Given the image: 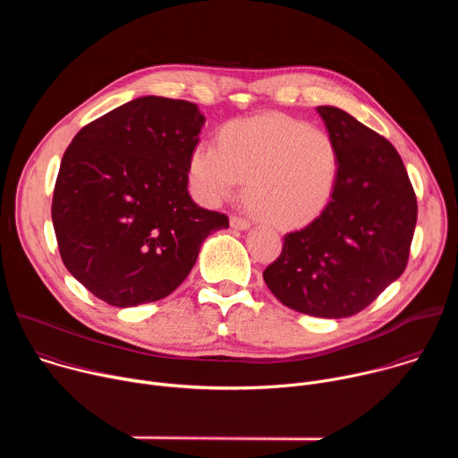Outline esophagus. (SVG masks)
Wrapping results in <instances>:
<instances>
[{
	"mask_svg": "<svg viewBox=\"0 0 458 458\" xmlns=\"http://www.w3.org/2000/svg\"><path fill=\"white\" fill-rule=\"evenodd\" d=\"M230 226L235 228V230H248L250 228V221L248 219H242L239 216H232L230 217Z\"/></svg>",
	"mask_w": 458,
	"mask_h": 458,
	"instance_id": "esophagus-1",
	"label": "esophagus"
}]
</instances>
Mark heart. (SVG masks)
<instances>
[{
  "label": "heart",
  "mask_w": 458,
  "mask_h": 458,
  "mask_svg": "<svg viewBox=\"0 0 458 458\" xmlns=\"http://www.w3.org/2000/svg\"><path fill=\"white\" fill-rule=\"evenodd\" d=\"M339 174V150L322 128L284 114L233 119L217 145L191 148L188 177L205 205L217 207L248 179L250 207L277 228L313 221L330 203Z\"/></svg>",
  "instance_id": "heart-1"
}]
</instances>
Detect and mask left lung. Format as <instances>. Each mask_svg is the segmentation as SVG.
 Returning <instances> with one entry per match:
<instances>
[{
  "instance_id": "obj_1",
  "label": "left lung",
  "mask_w": 458,
  "mask_h": 458,
  "mask_svg": "<svg viewBox=\"0 0 458 458\" xmlns=\"http://www.w3.org/2000/svg\"><path fill=\"white\" fill-rule=\"evenodd\" d=\"M339 150L330 203L306 228L286 233L263 272L288 308L324 318L352 317L406 270L417 198L386 138L337 106H317Z\"/></svg>"
}]
</instances>
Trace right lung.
I'll return each instance as SVG.
<instances>
[{
	"instance_id": "obj_1",
	"label": "right lung",
	"mask_w": 458,
	"mask_h": 458,
	"mask_svg": "<svg viewBox=\"0 0 458 458\" xmlns=\"http://www.w3.org/2000/svg\"><path fill=\"white\" fill-rule=\"evenodd\" d=\"M205 115L145 96L83 126L64 150L52 198L63 265L98 299L130 308L170 295L203 241L228 217L195 205L188 159Z\"/></svg>"
}]
</instances>
